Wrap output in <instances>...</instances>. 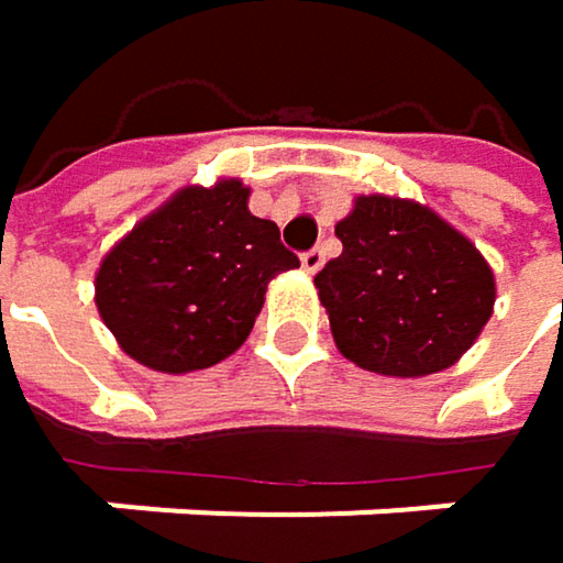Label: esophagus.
<instances>
[{"label":"esophagus","mask_w":563,"mask_h":563,"mask_svg":"<svg viewBox=\"0 0 563 563\" xmlns=\"http://www.w3.org/2000/svg\"><path fill=\"white\" fill-rule=\"evenodd\" d=\"M322 264H325V251H322V247H312V251L302 254V271H306V274H319Z\"/></svg>","instance_id":"esophagus-1"}]
</instances>
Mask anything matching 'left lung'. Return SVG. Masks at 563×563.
<instances>
[{
    "label": "left lung",
    "mask_w": 563,
    "mask_h": 563,
    "mask_svg": "<svg viewBox=\"0 0 563 563\" xmlns=\"http://www.w3.org/2000/svg\"><path fill=\"white\" fill-rule=\"evenodd\" d=\"M342 254L316 274L339 352L365 372L423 378L456 365L496 309L479 247L413 198L358 195Z\"/></svg>",
    "instance_id": "obj_1"
}]
</instances>
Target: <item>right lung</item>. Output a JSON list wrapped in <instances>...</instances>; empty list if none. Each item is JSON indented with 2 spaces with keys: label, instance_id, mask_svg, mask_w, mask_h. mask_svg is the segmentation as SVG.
<instances>
[{
  "label": "right lung",
  "instance_id": "obj_1",
  "mask_svg": "<svg viewBox=\"0 0 563 563\" xmlns=\"http://www.w3.org/2000/svg\"><path fill=\"white\" fill-rule=\"evenodd\" d=\"M247 198L241 178L185 185L103 254L93 302L133 362L188 375L247 342L267 283L299 267Z\"/></svg>",
  "mask_w": 563,
  "mask_h": 563
}]
</instances>
